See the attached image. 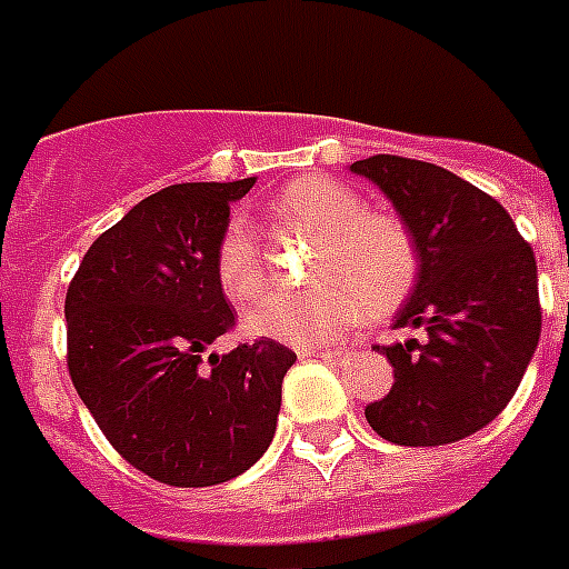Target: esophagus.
Wrapping results in <instances>:
<instances>
[{
	"mask_svg": "<svg viewBox=\"0 0 569 569\" xmlns=\"http://www.w3.org/2000/svg\"><path fill=\"white\" fill-rule=\"evenodd\" d=\"M303 359H325V362H341L345 350H300Z\"/></svg>",
	"mask_w": 569,
	"mask_h": 569,
	"instance_id": "esophagus-1",
	"label": "esophagus"
}]
</instances>
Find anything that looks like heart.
Wrapping results in <instances>:
<instances>
[{"instance_id": "1", "label": "heart", "mask_w": 569, "mask_h": 569, "mask_svg": "<svg viewBox=\"0 0 569 569\" xmlns=\"http://www.w3.org/2000/svg\"><path fill=\"white\" fill-rule=\"evenodd\" d=\"M269 216L316 230L318 248L309 266L312 289L271 295L244 318L251 336L289 348H321L339 341L362 316H386L412 292L418 248L403 221L365 210L357 189L327 174H307L280 189ZM216 280L224 298L248 307L269 286L262 253L242 221L228 224L216 244Z\"/></svg>"}]
</instances>
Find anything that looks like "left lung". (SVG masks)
Listing matches in <instances>:
<instances>
[{
	"label": "left lung",
	"mask_w": 569,
	"mask_h": 569,
	"mask_svg": "<svg viewBox=\"0 0 569 569\" xmlns=\"http://www.w3.org/2000/svg\"><path fill=\"white\" fill-rule=\"evenodd\" d=\"M350 172L373 180L412 233L418 277L395 327L423 330L377 345L395 386L365 418L391 445L461 441L509 406L538 348L532 244L500 201L436 163L373 154Z\"/></svg>",
	"instance_id": "1"
}]
</instances>
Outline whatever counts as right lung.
<instances>
[{"instance_id":"add662e5","label":"right lung","mask_w":569,"mask_h":569,"mask_svg":"<svg viewBox=\"0 0 569 569\" xmlns=\"http://www.w3.org/2000/svg\"><path fill=\"white\" fill-rule=\"evenodd\" d=\"M257 178L174 183L104 230L67 289V365L113 450L157 482H228L269 450L295 353H216L233 309L216 280L230 204Z\"/></svg>"}]
</instances>
